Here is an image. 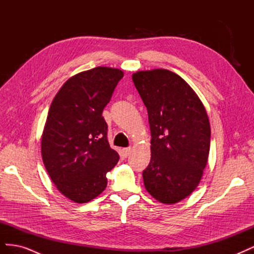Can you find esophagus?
Instances as JSON below:
<instances>
[{
  "mask_svg": "<svg viewBox=\"0 0 254 254\" xmlns=\"http://www.w3.org/2000/svg\"><path fill=\"white\" fill-rule=\"evenodd\" d=\"M130 152H131V148L130 147H126V148H123V153H124V156L127 157L130 155Z\"/></svg>",
  "mask_w": 254,
  "mask_h": 254,
  "instance_id": "obj_1",
  "label": "esophagus"
}]
</instances>
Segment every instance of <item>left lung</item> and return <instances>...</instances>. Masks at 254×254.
Instances as JSON below:
<instances>
[{
  "mask_svg": "<svg viewBox=\"0 0 254 254\" xmlns=\"http://www.w3.org/2000/svg\"><path fill=\"white\" fill-rule=\"evenodd\" d=\"M132 80L151 132L145 189L160 202H179L198 187L207 163L211 127L205 108L190 84L168 70L136 72Z\"/></svg>",
  "mask_w": 254,
  "mask_h": 254,
  "instance_id": "left-lung-1",
  "label": "left lung"
}]
</instances>
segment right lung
Listing matches in <instances>:
<instances>
[{"label":"right lung","instance_id":"obj_1","mask_svg":"<svg viewBox=\"0 0 254 254\" xmlns=\"http://www.w3.org/2000/svg\"><path fill=\"white\" fill-rule=\"evenodd\" d=\"M124 73L97 66L76 74L51 104L41 136L45 168L61 194L84 203L107 187L106 174L119 162L107 139L103 110Z\"/></svg>","mask_w":254,"mask_h":254}]
</instances>
